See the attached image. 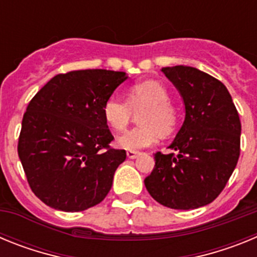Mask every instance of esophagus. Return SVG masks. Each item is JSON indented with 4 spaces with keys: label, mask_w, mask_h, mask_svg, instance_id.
I'll list each match as a JSON object with an SVG mask.
<instances>
[{
    "label": "esophagus",
    "mask_w": 257,
    "mask_h": 257,
    "mask_svg": "<svg viewBox=\"0 0 257 257\" xmlns=\"http://www.w3.org/2000/svg\"><path fill=\"white\" fill-rule=\"evenodd\" d=\"M127 157L130 158V160H135L136 157L140 156V152H136V151H127Z\"/></svg>",
    "instance_id": "obj_1"
}]
</instances>
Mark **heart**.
I'll use <instances>...</instances> for the list:
<instances>
[{
    "label": "heart",
    "instance_id": "1",
    "mask_svg": "<svg viewBox=\"0 0 257 257\" xmlns=\"http://www.w3.org/2000/svg\"><path fill=\"white\" fill-rule=\"evenodd\" d=\"M169 90L158 81L148 79L135 83L127 91V101L118 95H110L103 104V117L113 131L123 133L139 113V126L130 130L117 144L127 151H139L158 142L175 131L179 123V112L171 103Z\"/></svg>",
    "mask_w": 257,
    "mask_h": 257
}]
</instances>
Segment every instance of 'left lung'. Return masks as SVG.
I'll list each match as a JSON object with an SVG mask.
<instances>
[{"instance_id": "1", "label": "left lung", "mask_w": 257, "mask_h": 257, "mask_svg": "<svg viewBox=\"0 0 257 257\" xmlns=\"http://www.w3.org/2000/svg\"><path fill=\"white\" fill-rule=\"evenodd\" d=\"M183 97L185 119L169 148L154 154L144 180L158 203L174 210L206 206L219 196L234 171L240 151V121L228 88L193 67L162 68Z\"/></svg>"}]
</instances>
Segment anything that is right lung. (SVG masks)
Instances as JSON below:
<instances>
[{
  "instance_id": "right-lung-1",
  "label": "right lung",
  "mask_w": 257,
  "mask_h": 257,
  "mask_svg": "<svg viewBox=\"0 0 257 257\" xmlns=\"http://www.w3.org/2000/svg\"><path fill=\"white\" fill-rule=\"evenodd\" d=\"M126 79L124 72L72 70L52 77L29 101L18 154L45 205L77 212L106 197L126 151L109 145L114 138L103 104Z\"/></svg>"
}]
</instances>
